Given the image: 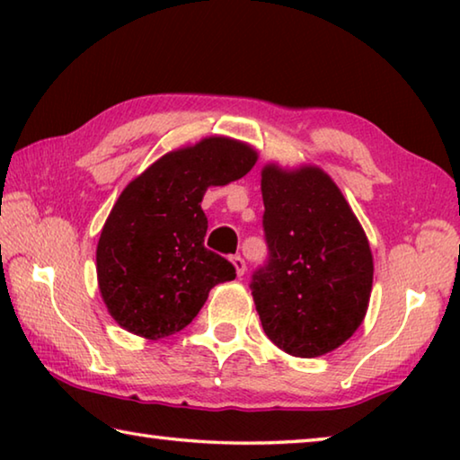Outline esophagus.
I'll use <instances>...</instances> for the list:
<instances>
[{"label":"esophagus","instance_id":"esophagus-1","mask_svg":"<svg viewBox=\"0 0 460 460\" xmlns=\"http://www.w3.org/2000/svg\"><path fill=\"white\" fill-rule=\"evenodd\" d=\"M231 263H233V268H235V274H237L239 278L245 274V261H243V258H241V255H233Z\"/></svg>","mask_w":460,"mask_h":460}]
</instances>
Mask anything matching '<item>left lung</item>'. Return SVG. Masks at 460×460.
Instances as JSON below:
<instances>
[{"label":"left lung","instance_id":"1","mask_svg":"<svg viewBox=\"0 0 460 460\" xmlns=\"http://www.w3.org/2000/svg\"><path fill=\"white\" fill-rule=\"evenodd\" d=\"M268 266L252 296L263 332L292 357L313 359L353 337L367 314L373 253L359 219L323 168H261Z\"/></svg>","mask_w":460,"mask_h":460}]
</instances>
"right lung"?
<instances>
[{
  "mask_svg": "<svg viewBox=\"0 0 460 460\" xmlns=\"http://www.w3.org/2000/svg\"><path fill=\"white\" fill-rule=\"evenodd\" d=\"M255 162L253 146L208 136L164 154L121 190L97 243L99 292L121 329L170 337L192 323L211 288L235 279V268L205 247L200 202Z\"/></svg>",
  "mask_w": 460,
  "mask_h": 460,
  "instance_id": "right-lung-1",
  "label": "right lung"
}]
</instances>
